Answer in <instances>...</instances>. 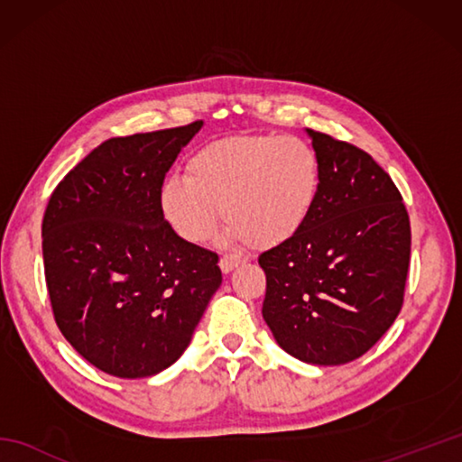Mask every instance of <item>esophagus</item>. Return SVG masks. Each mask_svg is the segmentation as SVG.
Listing matches in <instances>:
<instances>
[{
	"mask_svg": "<svg viewBox=\"0 0 462 462\" xmlns=\"http://www.w3.org/2000/svg\"><path fill=\"white\" fill-rule=\"evenodd\" d=\"M242 262H244L242 256H234V254H226V256L220 258V270H222L224 273H228V272H232L236 266H240Z\"/></svg>",
	"mask_w": 462,
	"mask_h": 462,
	"instance_id": "esophagus-1",
	"label": "esophagus"
}]
</instances>
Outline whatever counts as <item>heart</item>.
Returning <instances> with one entry per match:
<instances>
[{
  "instance_id": "heart-1",
  "label": "heart",
  "mask_w": 462,
  "mask_h": 462,
  "mask_svg": "<svg viewBox=\"0 0 462 462\" xmlns=\"http://www.w3.org/2000/svg\"><path fill=\"white\" fill-rule=\"evenodd\" d=\"M321 164L298 136L232 134L196 149L184 176H169L159 206L166 224L190 244L228 222L234 238L268 250L290 242L316 208Z\"/></svg>"
}]
</instances>
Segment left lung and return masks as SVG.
Listing matches in <instances>:
<instances>
[{
  "instance_id": "8db88e82",
  "label": "left lung",
  "mask_w": 462,
  "mask_h": 462,
  "mask_svg": "<svg viewBox=\"0 0 462 462\" xmlns=\"http://www.w3.org/2000/svg\"><path fill=\"white\" fill-rule=\"evenodd\" d=\"M319 196L306 226L260 254L262 316L278 346L313 365H341L381 339L403 308L411 224L391 176L356 144L308 129Z\"/></svg>"
}]
</instances>
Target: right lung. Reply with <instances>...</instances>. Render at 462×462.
<instances>
[{
	"mask_svg": "<svg viewBox=\"0 0 462 462\" xmlns=\"http://www.w3.org/2000/svg\"><path fill=\"white\" fill-rule=\"evenodd\" d=\"M200 126L105 141L49 199L42 236L53 318L109 375L171 367L222 283L218 254L182 240L159 206L166 172Z\"/></svg>",
	"mask_w": 462,
	"mask_h": 462,
	"instance_id": "1",
	"label": "right lung"
}]
</instances>
